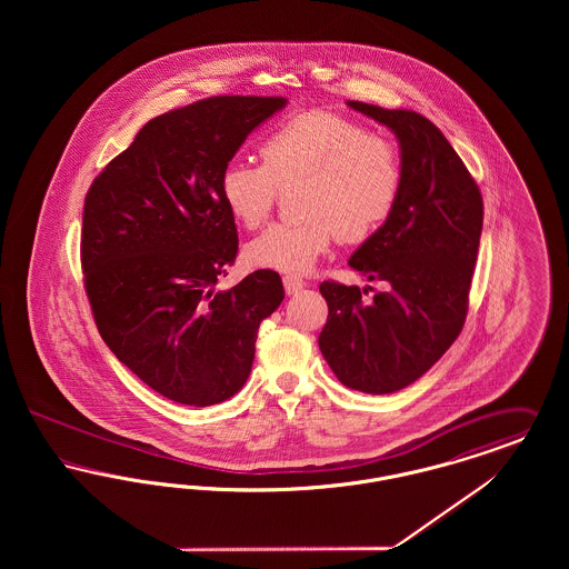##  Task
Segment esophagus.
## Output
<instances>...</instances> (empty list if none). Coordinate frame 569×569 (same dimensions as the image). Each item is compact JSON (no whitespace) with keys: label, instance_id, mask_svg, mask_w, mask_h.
Returning a JSON list of instances; mask_svg holds the SVG:
<instances>
[{"label":"esophagus","instance_id":"1","mask_svg":"<svg viewBox=\"0 0 569 569\" xmlns=\"http://www.w3.org/2000/svg\"><path fill=\"white\" fill-rule=\"evenodd\" d=\"M283 288H286L288 295H297V292H300V290L305 288V281H302L300 277H297V274H286V277H283Z\"/></svg>","mask_w":569,"mask_h":569}]
</instances>
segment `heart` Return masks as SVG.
Masks as SVG:
<instances>
[{"label": "heart", "instance_id": "1", "mask_svg": "<svg viewBox=\"0 0 569 569\" xmlns=\"http://www.w3.org/2000/svg\"><path fill=\"white\" fill-rule=\"evenodd\" d=\"M260 162L228 163L219 174V196L247 230L271 213L277 188L297 186L295 221L272 223L244 247L256 269L300 274L332 243L367 241L392 216L403 163L397 144L369 134L352 119L309 110L281 121L260 142Z\"/></svg>", "mask_w": 569, "mask_h": 569}]
</instances>
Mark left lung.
Instances as JSON below:
<instances>
[{"mask_svg":"<svg viewBox=\"0 0 569 569\" xmlns=\"http://www.w3.org/2000/svg\"><path fill=\"white\" fill-rule=\"evenodd\" d=\"M348 107L397 136L403 186L392 216L348 260L386 290L365 300L358 286L325 281L328 320L318 343L341 383L390 395L422 378L459 337L485 209L469 170L427 117Z\"/></svg>","mask_w":569,"mask_h":569,"instance_id":"1","label":"left lung"}]
</instances>
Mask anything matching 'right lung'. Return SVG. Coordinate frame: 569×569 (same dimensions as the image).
I'll return each mask as SVG.
<instances>
[{
  "instance_id": "1",
  "label": "right lung",
  "mask_w": 569,
  "mask_h": 569,
  "mask_svg": "<svg viewBox=\"0 0 569 569\" xmlns=\"http://www.w3.org/2000/svg\"><path fill=\"white\" fill-rule=\"evenodd\" d=\"M286 104L217 96L170 110L87 191L81 262L98 330L110 352L174 403L234 397L251 373L258 328L286 295L274 271L216 288L239 251L219 174Z\"/></svg>"
}]
</instances>
